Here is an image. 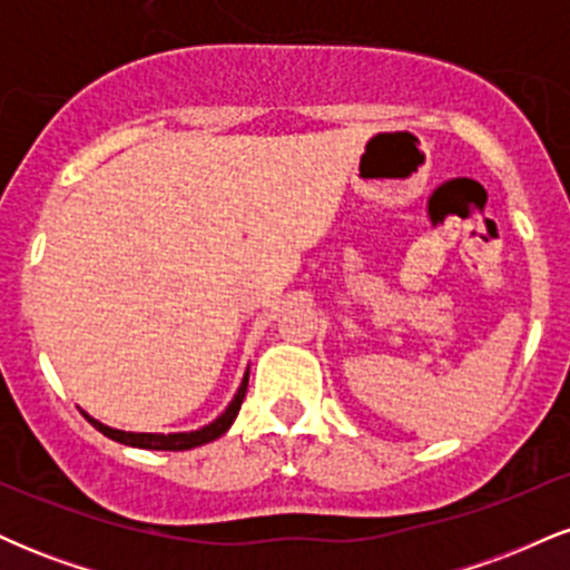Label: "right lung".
<instances>
[{"label":"right lung","instance_id":"obj_1","mask_svg":"<svg viewBox=\"0 0 570 570\" xmlns=\"http://www.w3.org/2000/svg\"><path fill=\"white\" fill-rule=\"evenodd\" d=\"M246 385H248V372L244 377V383H240L238 394H235V399L230 402V407H227L222 415L217 417L214 423H208V426H203L200 431H189V434H130V431H117V429H109L104 426V423L94 421L90 415L88 417L94 426L101 431L104 436H109V440L120 442V444H130V448H144V450H193L198 448V444H206V442H214L217 436L225 434L227 429L233 426L235 415H238L240 404H244L246 399Z\"/></svg>","mask_w":570,"mask_h":570}]
</instances>
